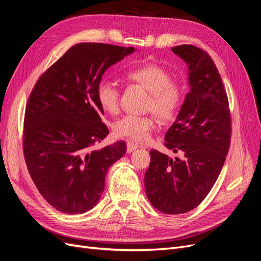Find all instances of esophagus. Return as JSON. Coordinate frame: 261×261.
<instances>
[{
  "instance_id": "obj_1",
  "label": "esophagus",
  "mask_w": 261,
  "mask_h": 261,
  "mask_svg": "<svg viewBox=\"0 0 261 261\" xmlns=\"http://www.w3.org/2000/svg\"><path fill=\"white\" fill-rule=\"evenodd\" d=\"M137 148H146V145L133 143V141H127V152H133L134 150H136Z\"/></svg>"
}]
</instances>
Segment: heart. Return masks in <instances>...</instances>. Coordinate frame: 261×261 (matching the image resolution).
I'll use <instances>...</instances> for the list:
<instances>
[{
  "label": "heart",
  "mask_w": 261,
  "mask_h": 261,
  "mask_svg": "<svg viewBox=\"0 0 261 261\" xmlns=\"http://www.w3.org/2000/svg\"><path fill=\"white\" fill-rule=\"evenodd\" d=\"M128 80L144 86L151 93L149 110L163 121L174 117L181 105L183 90L181 87L172 81V76L164 67L152 64H144L129 69ZM97 100L106 112L115 114L120 110V90L114 83L102 80L97 86ZM155 127V120L150 115H125L114 123L116 134L135 140H145L150 132Z\"/></svg>",
  "instance_id": "b5f03b06"
}]
</instances>
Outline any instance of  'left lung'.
Returning a JSON list of instances; mask_svg holds the SVG:
<instances>
[{
	"mask_svg": "<svg viewBox=\"0 0 261 261\" xmlns=\"http://www.w3.org/2000/svg\"><path fill=\"white\" fill-rule=\"evenodd\" d=\"M172 51L187 64L189 92L165 147L180 156L150 151L145 191L152 206L167 215L193 210L215 185L231 143V118L224 86L208 53L192 44Z\"/></svg>",
	"mask_w": 261,
	"mask_h": 261,
	"instance_id": "left-lung-1",
	"label": "left lung"
}]
</instances>
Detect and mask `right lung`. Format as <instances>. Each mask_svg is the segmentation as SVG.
Here are the masks:
<instances>
[{"label": "right lung", "mask_w": 261, "mask_h": 261, "mask_svg": "<svg viewBox=\"0 0 261 261\" xmlns=\"http://www.w3.org/2000/svg\"><path fill=\"white\" fill-rule=\"evenodd\" d=\"M135 52L133 46L77 43L42 74L30 93L22 148L29 174L52 207L68 215L92 209L109 169L126 153L120 140L90 147L109 134L97 86L106 70Z\"/></svg>", "instance_id": "add662e5"}]
</instances>
